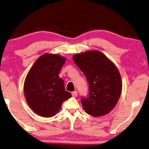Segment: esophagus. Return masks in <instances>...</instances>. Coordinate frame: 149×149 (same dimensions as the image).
Wrapping results in <instances>:
<instances>
[{
  "label": "esophagus",
  "instance_id": "obj_1",
  "mask_svg": "<svg viewBox=\"0 0 149 149\" xmlns=\"http://www.w3.org/2000/svg\"><path fill=\"white\" fill-rule=\"evenodd\" d=\"M72 97H76L77 96V91H72Z\"/></svg>",
  "mask_w": 149,
  "mask_h": 149
}]
</instances>
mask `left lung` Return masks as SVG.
Segmentation results:
<instances>
[{
	"label": "left lung",
	"instance_id": "8db88e82",
	"mask_svg": "<svg viewBox=\"0 0 149 149\" xmlns=\"http://www.w3.org/2000/svg\"><path fill=\"white\" fill-rule=\"evenodd\" d=\"M73 60L89 84L88 96L81 97L85 112L93 117L109 113L117 104L122 89L117 67L99 51L74 55Z\"/></svg>",
	"mask_w": 149,
	"mask_h": 149
}]
</instances>
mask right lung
<instances>
[{"label":"right lung","mask_w":149,"mask_h":149,"mask_svg":"<svg viewBox=\"0 0 149 149\" xmlns=\"http://www.w3.org/2000/svg\"><path fill=\"white\" fill-rule=\"evenodd\" d=\"M65 62L66 59L61 56L44 54L38 58L26 77L24 95L29 107L38 115L53 117L62 104L72 96L65 90L64 81L59 77Z\"/></svg>","instance_id":"1"}]
</instances>
